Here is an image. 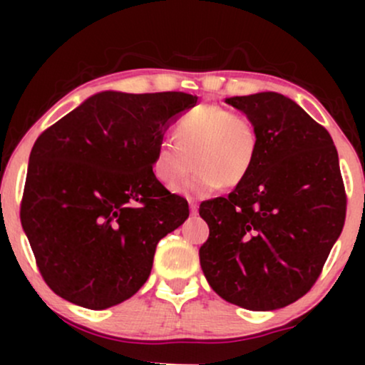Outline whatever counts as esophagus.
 I'll return each mask as SVG.
<instances>
[{
	"label": "esophagus",
	"instance_id": "34e87169",
	"mask_svg": "<svg viewBox=\"0 0 365 365\" xmlns=\"http://www.w3.org/2000/svg\"><path fill=\"white\" fill-rule=\"evenodd\" d=\"M190 212L192 215H197V204L194 202V200H190Z\"/></svg>",
	"mask_w": 365,
	"mask_h": 365
}]
</instances>
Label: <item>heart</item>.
Listing matches in <instances>:
<instances>
[{
	"label": "heart",
	"instance_id": "obj_1",
	"mask_svg": "<svg viewBox=\"0 0 365 365\" xmlns=\"http://www.w3.org/2000/svg\"><path fill=\"white\" fill-rule=\"evenodd\" d=\"M173 140L159 142L150 171L165 187H175L192 170L197 171L177 192L187 197H207L217 188L237 187L249 177L259 154V132L240 111L204 104L180 116Z\"/></svg>",
	"mask_w": 365,
	"mask_h": 365
}]
</instances>
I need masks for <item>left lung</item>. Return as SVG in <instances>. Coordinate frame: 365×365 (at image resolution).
<instances>
[{"mask_svg": "<svg viewBox=\"0 0 365 365\" xmlns=\"http://www.w3.org/2000/svg\"><path fill=\"white\" fill-rule=\"evenodd\" d=\"M225 103L254 121L259 154L232 194L200 204L209 226L200 267L226 302L274 311L311 290L345 225L338 153L328 130L283 94Z\"/></svg>", "mask_w": 365, "mask_h": 365, "instance_id": "8db88e82", "label": "left lung"}]
</instances>
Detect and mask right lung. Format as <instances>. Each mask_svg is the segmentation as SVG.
I'll list each match as a JSON object with an SVG mask.
<instances>
[{
  "label": "right lung",
  "mask_w": 365,
  "mask_h": 365,
  "mask_svg": "<svg viewBox=\"0 0 365 365\" xmlns=\"http://www.w3.org/2000/svg\"><path fill=\"white\" fill-rule=\"evenodd\" d=\"M185 92L104 91L44 130L31 150L20 221L48 287L86 309L113 307L148 282L158 242L188 217L150 171Z\"/></svg>",
  "instance_id": "add662e5"
}]
</instances>
